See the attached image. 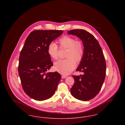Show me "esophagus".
<instances>
[{"label": "esophagus", "mask_w": 125, "mask_h": 125, "mask_svg": "<svg viewBox=\"0 0 125 125\" xmlns=\"http://www.w3.org/2000/svg\"><path fill=\"white\" fill-rule=\"evenodd\" d=\"M67 76H66V75H62V76H61V78H62V79H64V78H65Z\"/></svg>", "instance_id": "1"}]
</instances>
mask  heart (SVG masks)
I'll list each match as a JSON object with an SVG mask.
<instances>
[{"label": "heart", "mask_w": 125, "mask_h": 125, "mask_svg": "<svg viewBox=\"0 0 125 125\" xmlns=\"http://www.w3.org/2000/svg\"><path fill=\"white\" fill-rule=\"evenodd\" d=\"M60 47L68 49L66 57L64 60H60L55 62L54 69L60 73L64 75L69 74L76 67L75 61L80 62L83 58L84 48L83 44L76 39L70 36L62 37L58 41ZM47 53L53 60H57L59 57V48L54 42L50 43L47 49Z\"/></svg>", "instance_id": "b5f03b06"}]
</instances>
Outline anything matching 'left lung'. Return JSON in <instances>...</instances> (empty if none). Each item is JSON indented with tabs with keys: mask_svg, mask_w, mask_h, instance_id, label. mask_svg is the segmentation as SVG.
<instances>
[{
	"mask_svg": "<svg viewBox=\"0 0 125 125\" xmlns=\"http://www.w3.org/2000/svg\"><path fill=\"white\" fill-rule=\"evenodd\" d=\"M82 40L84 54L77 71L83 75H72L74 83L70 89L75 98L87 101L95 97L101 90L106 74V62L102 48L95 37L83 30H73L67 32Z\"/></svg>",
	"mask_w": 125,
	"mask_h": 125,
	"instance_id": "left-lung-1",
	"label": "left lung"
}]
</instances>
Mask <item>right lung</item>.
<instances>
[{
  "mask_svg": "<svg viewBox=\"0 0 125 125\" xmlns=\"http://www.w3.org/2000/svg\"><path fill=\"white\" fill-rule=\"evenodd\" d=\"M62 30H38L27 37L19 57L18 73L24 92L31 98L43 101L53 95L61 76L47 72L53 65L48 46Z\"/></svg>",
  "mask_w": 125,
  "mask_h": 125,
  "instance_id": "right-lung-1",
  "label": "right lung"
}]
</instances>
